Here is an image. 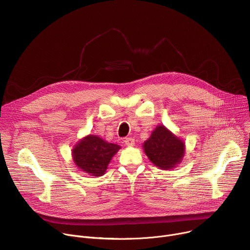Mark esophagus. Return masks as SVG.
<instances>
[{"label": "esophagus", "instance_id": "34e87169", "mask_svg": "<svg viewBox=\"0 0 250 250\" xmlns=\"http://www.w3.org/2000/svg\"><path fill=\"white\" fill-rule=\"evenodd\" d=\"M125 144L127 146H132L134 145V138L132 137H126L125 139Z\"/></svg>", "mask_w": 250, "mask_h": 250}]
</instances>
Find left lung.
I'll list each match as a JSON object with an SVG mask.
<instances>
[{"instance_id":"left-lung-1","label":"left lung","mask_w":250,"mask_h":250,"mask_svg":"<svg viewBox=\"0 0 250 250\" xmlns=\"http://www.w3.org/2000/svg\"><path fill=\"white\" fill-rule=\"evenodd\" d=\"M150 161L159 168L170 169L184 156V144L163 125H159L144 145Z\"/></svg>"}]
</instances>
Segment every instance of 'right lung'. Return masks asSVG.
<instances>
[{
	"instance_id": "add662e5",
	"label": "right lung",
	"mask_w": 250,
	"mask_h": 250,
	"mask_svg": "<svg viewBox=\"0 0 250 250\" xmlns=\"http://www.w3.org/2000/svg\"><path fill=\"white\" fill-rule=\"evenodd\" d=\"M120 148L118 145L109 144L96 135H88L75 146L73 159L78 168L98 177L105 172L112 157Z\"/></svg>"
}]
</instances>
